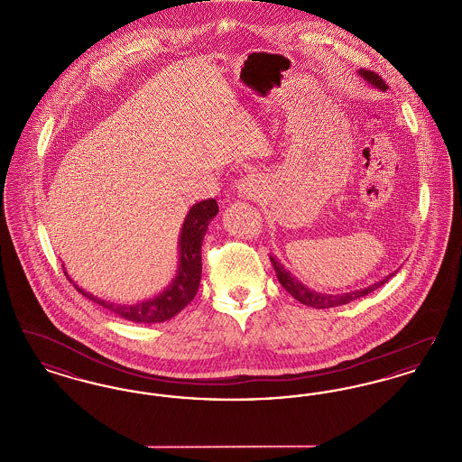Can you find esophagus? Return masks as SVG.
I'll list each match as a JSON object with an SVG mask.
<instances>
[{"mask_svg":"<svg viewBox=\"0 0 462 462\" xmlns=\"http://www.w3.org/2000/svg\"><path fill=\"white\" fill-rule=\"evenodd\" d=\"M237 189H239V194H241L242 198H256L260 194L258 180L253 175L244 176Z\"/></svg>","mask_w":462,"mask_h":462,"instance_id":"34e87169","label":"esophagus"}]
</instances>
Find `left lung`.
I'll return each instance as SVG.
<instances>
[{"label": "left lung", "instance_id": "8db88e82", "mask_svg": "<svg viewBox=\"0 0 462 462\" xmlns=\"http://www.w3.org/2000/svg\"><path fill=\"white\" fill-rule=\"evenodd\" d=\"M358 74H360L364 79H367L375 88L388 89V85L384 83V79H383L379 74H375L374 70L360 69ZM270 262H272L273 268H275V273H277L279 282L282 284V287L286 289L287 292H289L291 296H294L300 303H303V305L311 308H332L339 307V305H346V303H350V301L356 300V298H362V296L373 292L374 289H377V287L383 286L384 282H388V279L393 275V273H392V275L384 277L381 282H375L374 286L367 287V289L352 291V292H346V294H320V292H317V291H313V289H308L307 286H303L296 277L291 275V272H287L286 268H284V264L281 263V262H277L275 258L270 256Z\"/></svg>", "mask_w": 462, "mask_h": 462}]
</instances>
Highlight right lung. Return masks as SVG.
Segmentation results:
<instances>
[{"instance_id": "1", "label": "right lung", "mask_w": 462, "mask_h": 462, "mask_svg": "<svg viewBox=\"0 0 462 462\" xmlns=\"http://www.w3.org/2000/svg\"><path fill=\"white\" fill-rule=\"evenodd\" d=\"M217 213H218V204L215 199H206V200H200L192 206V209L189 211L187 218L183 221V226H181L180 264H178L175 281L152 300H147V301H142L136 305H117V303L104 301L93 294H88L87 291H83L76 284L74 287L91 301L98 303L100 307L107 308L109 311L126 319V320L138 322V324H157V322L170 320L171 317H175L178 311H181L183 308L187 307L198 292L200 270H202L200 245H202V239L206 236L208 225L217 217ZM64 273L67 277V272ZM69 282H72V281L69 279Z\"/></svg>"}]
</instances>
